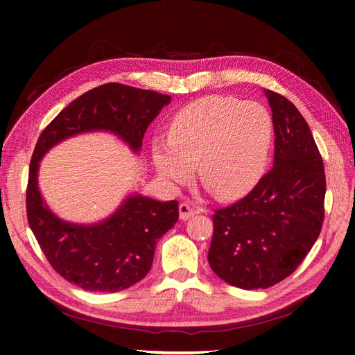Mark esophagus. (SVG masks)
I'll list each match as a JSON object with an SVG mask.
<instances>
[{
	"label": "esophagus",
	"mask_w": 355,
	"mask_h": 355,
	"mask_svg": "<svg viewBox=\"0 0 355 355\" xmlns=\"http://www.w3.org/2000/svg\"><path fill=\"white\" fill-rule=\"evenodd\" d=\"M178 211H180V219L182 220H188L191 216H194L197 211L194 208H192L189 203H186V202H182L180 203V207H178Z\"/></svg>",
	"instance_id": "esophagus-1"
}]
</instances>
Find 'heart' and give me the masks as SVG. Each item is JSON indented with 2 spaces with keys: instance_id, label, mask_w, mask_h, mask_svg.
<instances>
[{
  "instance_id": "1",
  "label": "heart",
  "mask_w": 355,
  "mask_h": 355,
  "mask_svg": "<svg viewBox=\"0 0 355 355\" xmlns=\"http://www.w3.org/2000/svg\"><path fill=\"white\" fill-rule=\"evenodd\" d=\"M272 119L261 105L209 95L183 106L169 137H155L153 163L164 178L183 182L197 163L200 183L222 200L243 197L266 166Z\"/></svg>"
}]
</instances>
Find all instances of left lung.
Here are the masks:
<instances>
[{"label": "left lung", "instance_id": "1", "mask_svg": "<svg viewBox=\"0 0 355 355\" xmlns=\"http://www.w3.org/2000/svg\"><path fill=\"white\" fill-rule=\"evenodd\" d=\"M275 135L274 167L232 205L214 209L208 263L227 284L260 290L296 271L320 236L326 173L302 114L266 91Z\"/></svg>", "mask_w": 355, "mask_h": 355}]
</instances>
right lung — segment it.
<instances>
[{
  "mask_svg": "<svg viewBox=\"0 0 355 355\" xmlns=\"http://www.w3.org/2000/svg\"><path fill=\"white\" fill-rule=\"evenodd\" d=\"M169 101V95L106 83L71 101L40 133L29 164L28 224L48 263L70 284L87 291L116 293L142 280L152 268L158 239L177 224L178 202L131 196L100 224H69L42 200L40 158L65 137L92 130H110L139 150L147 127Z\"/></svg>",
  "mask_w": 355,
  "mask_h": 355,
  "instance_id": "right-lung-1",
  "label": "right lung"
}]
</instances>
